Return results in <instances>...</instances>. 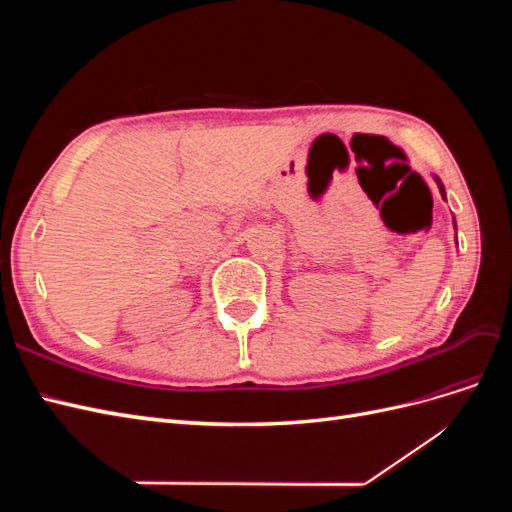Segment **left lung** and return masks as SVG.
Instances as JSON below:
<instances>
[{"mask_svg":"<svg viewBox=\"0 0 512 512\" xmlns=\"http://www.w3.org/2000/svg\"><path fill=\"white\" fill-rule=\"evenodd\" d=\"M433 179H436V183H438V188H440V194H442V198H446V192H444V185H442L440 177H436V175H433ZM453 226H455V220H453ZM455 228H457V226H455Z\"/></svg>","mask_w":512,"mask_h":512,"instance_id":"obj_1","label":"left lung"}]
</instances>
